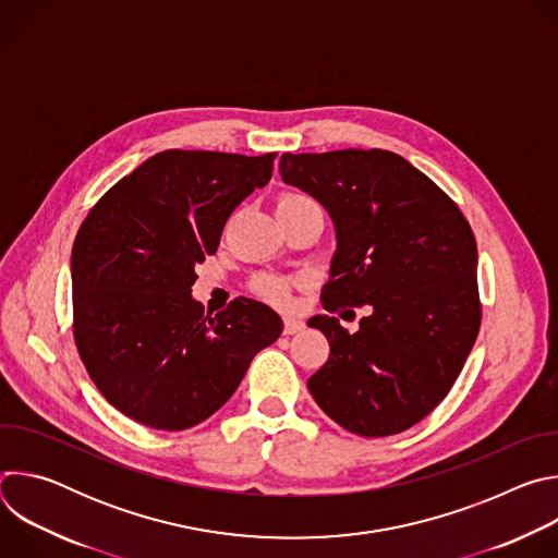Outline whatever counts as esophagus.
<instances>
[{
    "mask_svg": "<svg viewBox=\"0 0 558 558\" xmlns=\"http://www.w3.org/2000/svg\"><path fill=\"white\" fill-rule=\"evenodd\" d=\"M302 329H304V323L298 320V317H284V327H282L284 336H293V333H298Z\"/></svg>",
    "mask_w": 558,
    "mask_h": 558,
    "instance_id": "esophagus-1",
    "label": "esophagus"
}]
</instances>
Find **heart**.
<instances>
[{"mask_svg": "<svg viewBox=\"0 0 558 558\" xmlns=\"http://www.w3.org/2000/svg\"><path fill=\"white\" fill-rule=\"evenodd\" d=\"M300 201H306L304 196H298V194H282L278 198V205L276 207H284V205H293V203H300ZM300 280L298 278H289V276H280V274H256L250 282V289L256 298L274 304V306H287L291 302V291L293 287L298 284Z\"/></svg>", "mask_w": 558, "mask_h": 558, "instance_id": "heart-1", "label": "heart"}]
</instances>
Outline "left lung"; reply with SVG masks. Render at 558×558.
I'll list each match as a JSON object with an SVG mask.
<instances>
[{
	"instance_id": "1",
	"label": "left lung",
	"mask_w": 558,
	"mask_h": 558,
	"mask_svg": "<svg viewBox=\"0 0 558 558\" xmlns=\"http://www.w3.org/2000/svg\"><path fill=\"white\" fill-rule=\"evenodd\" d=\"M280 174L320 201L338 229L323 306L342 315L368 306L355 333L333 315L308 320L331 347L306 381L313 400L362 437L409 430L444 402L482 327L470 222L388 149L287 151Z\"/></svg>"
}]
</instances>
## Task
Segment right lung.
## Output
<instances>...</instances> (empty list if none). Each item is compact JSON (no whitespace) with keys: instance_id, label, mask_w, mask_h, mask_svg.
Wrapping results in <instances>:
<instances>
[{"instance_id":"add662e5","label":"right lung","mask_w":558,"mask_h":558,"mask_svg":"<svg viewBox=\"0 0 558 558\" xmlns=\"http://www.w3.org/2000/svg\"><path fill=\"white\" fill-rule=\"evenodd\" d=\"M276 151H158L112 185L72 245V338L90 379L130 420L185 430L214 415L254 355L282 333L263 302L238 298L214 317L192 300L196 265L256 187Z\"/></svg>"}]
</instances>
